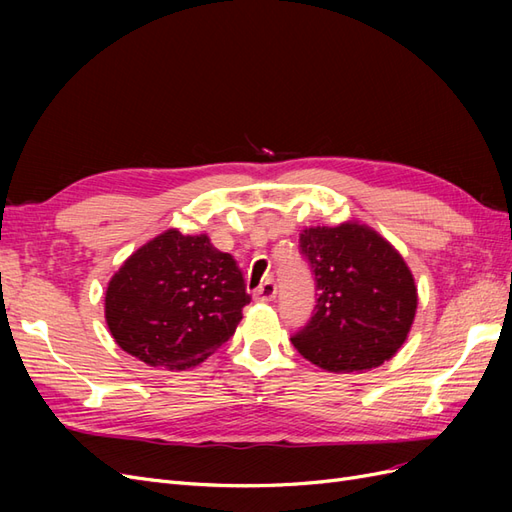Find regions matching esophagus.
I'll use <instances>...</instances> for the list:
<instances>
[{
    "label": "esophagus",
    "mask_w": 512,
    "mask_h": 512,
    "mask_svg": "<svg viewBox=\"0 0 512 512\" xmlns=\"http://www.w3.org/2000/svg\"><path fill=\"white\" fill-rule=\"evenodd\" d=\"M277 297V286L273 280H267L265 284H260L256 290H254V299L256 301H273Z\"/></svg>",
    "instance_id": "34e87169"
}]
</instances>
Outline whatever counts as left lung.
I'll use <instances>...</instances> for the list:
<instances>
[{"label":"left lung","instance_id":"8db88e82","mask_svg":"<svg viewBox=\"0 0 512 512\" xmlns=\"http://www.w3.org/2000/svg\"><path fill=\"white\" fill-rule=\"evenodd\" d=\"M299 250L318 299L312 318L290 337L294 348L327 371H361L389 361L416 314V286L404 258L359 224L307 228Z\"/></svg>","mask_w":512,"mask_h":512}]
</instances>
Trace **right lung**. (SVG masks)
Returning a JSON list of instances; mask_svg holds the SVG:
<instances>
[{
	"label": "right lung",
	"instance_id": "add662e5",
	"mask_svg": "<svg viewBox=\"0 0 512 512\" xmlns=\"http://www.w3.org/2000/svg\"><path fill=\"white\" fill-rule=\"evenodd\" d=\"M250 301L235 258L205 235L166 230L113 275L106 324L143 363L188 369L228 342Z\"/></svg>",
	"mask_w": 512,
	"mask_h": 512
}]
</instances>
